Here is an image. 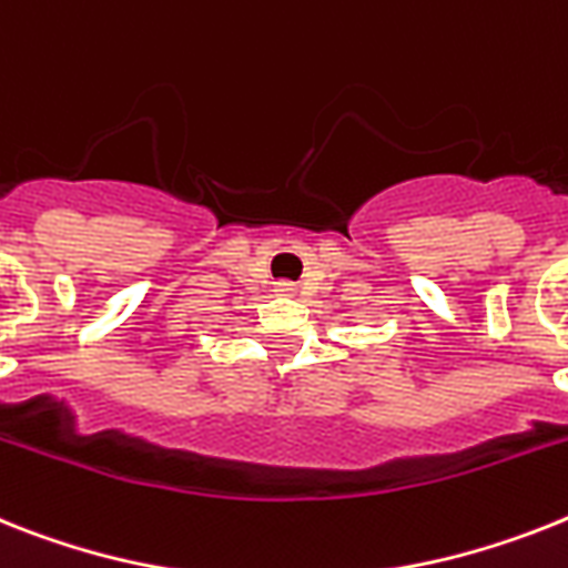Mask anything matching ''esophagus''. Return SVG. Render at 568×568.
I'll use <instances>...</instances> for the list:
<instances>
[{
  "label": "esophagus",
  "instance_id": "obj_1",
  "mask_svg": "<svg viewBox=\"0 0 568 568\" xmlns=\"http://www.w3.org/2000/svg\"><path fill=\"white\" fill-rule=\"evenodd\" d=\"M274 288H276V294H285V297H292V294H297V285L285 283V280H283V283H276Z\"/></svg>",
  "mask_w": 568,
  "mask_h": 568
}]
</instances>
